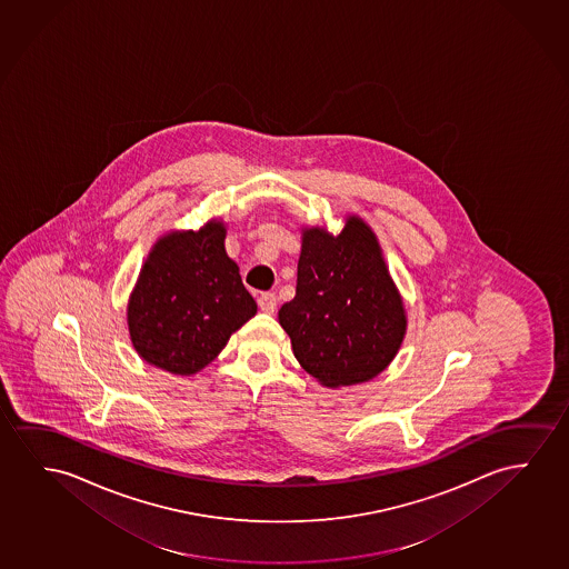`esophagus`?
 <instances>
[{"label":"esophagus","instance_id":"obj_1","mask_svg":"<svg viewBox=\"0 0 569 569\" xmlns=\"http://www.w3.org/2000/svg\"><path fill=\"white\" fill-rule=\"evenodd\" d=\"M276 306H278L276 293H262V296L258 297V307L262 309L263 313H273Z\"/></svg>","mask_w":569,"mask_h":569}]
</instances>
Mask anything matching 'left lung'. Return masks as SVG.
Instances as JSON below:
<instances>
[{
	"label": "left lung",
	"mask_w": 569,
	"mask_h": 569,
	"mask_svg": "<svg viewBox=\"0 0 569 569\" xmlns=\"http://www.w3.org/2000/svg\"><path fill=\"white\" fill-rule=\"evenodd\" d=\"M280 325L301 368L325 388L376 378L396 358L407 315L376 234L350 214L340 234L303 229L296 297Z\"/></svg>",
	"instance_id": "obj_1"
}]
</instances>
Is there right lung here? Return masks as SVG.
<instances>
[{"label": "right lung", "mask_w": 569, "mask_h": 569, "mask_svg": "<svg viewBox=\"0 0 569 569\" xmlns=\"http://www.w3.org/2000/svg\"><path fill=\"white\" fill-rule=\"evenodd\" d=\"M224 237L213 219L199 231L168 232L150 250L127 306L132 347L144 362L176 376L198 373L254 317Z\"/></svg>", "instance_id": "obj_1"}]
</instances>
